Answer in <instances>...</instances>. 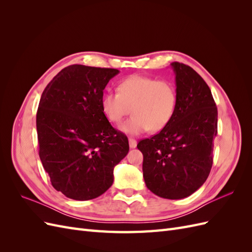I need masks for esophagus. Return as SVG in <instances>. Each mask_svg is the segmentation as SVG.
<instances>
[{"label":"esophagus","mask_w":252,"mask_h":252,"mask_svg":"<svg viewBox=\"0 0 252 252\" xmlns=\"http://www.w3.org/2000/svg\"><path fill=\"white\" fill-rule=\"evenodd\" d=\"M136 141L134 139H129V147L130 148H135L136 147Z\"/></svg>","instance_id":"34e87169"}]
</instances>
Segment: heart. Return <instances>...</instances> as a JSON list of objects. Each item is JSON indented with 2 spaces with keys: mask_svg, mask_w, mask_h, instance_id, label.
<instances>
[{
  "mask_svg": "<svg viewBox=\"0 0 252 252\" xmlns=\"http://www.w3.org/2000/svg\"><path fill=\"white\" fill-rule=\"evenodd\" d=\"M177 101V89L170 81L131 75L119 83L118 93L104 94L101 106L113 124H119L131 110L132 117L120 129L126 134L138 135L147 130L158 132L168 125Z\"/></svg>",
  "mask_w": 252,
  "mask_h": 252,
  "instance_id": "1",
  "label": "heart"
}]
</instances>
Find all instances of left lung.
<instances>
[{
    "instance_id": "left-lung-1",
    "label": "left lung",
    "mask_w": 252,
    "mask_h": 252,
    "mask_svg": "<svg viewBox=\"0 0 252 252\" xmlns=\"http://www.w3.org/2000/svg\"><path fill=\"white\" fill-rule=\"evenodd\" d=\"M175 74L177 107L165 128L139 142L143 177L151 192L169 200L191 195L207 180L218 133V108L211 90L191 67L170 64Z\"/></svg>"
}]
</instances>
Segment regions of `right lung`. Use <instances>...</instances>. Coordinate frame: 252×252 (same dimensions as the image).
Segmentation results:
<instances>
[{
    "instance_id": "add662e5",
    "label": "right lung",
    "mask_w": 252,
    "mask_h": 252,
    "mask_svg": "<svg viewBox=\"0 0 252 252\" xmlns=\"http://www.w3.org/2000/svg\"><path fill=\"white\" fill-rule=\"evenodd\" d=\"M112 68L70 65L44 89L36 112L39 156L51 185L72 200L88 201L113 183V169L129 151L127 136L102 110Z\"/></svg>"
}]
</instances>
